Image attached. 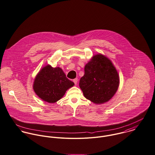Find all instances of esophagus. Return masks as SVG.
Returning <instances> with one entry per match:
<instances>
[{
	"label": "esophagus",
	"mask_w": 155,
	"mask_h": 155,
	"mask_svg": "<svg viewBox=\"0 0 155 155\" xmlns=\"http://www.w3.org/2000/svg\"><path fill=\"white\" fill-rule=\"evenodd\" d=\"M73 82L74 83V84H77V83H78V78H75L74 79H73Z\"/></svg>",
	"instance_id": "34e87169"
}]
</instances>
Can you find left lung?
Returning a JSON list of instances; mask_svg holds the SVG:
<instances>
[{"instance_id":"8db88e82","label":"left lung","mask_w":155,"mask_h":155,"mask_svg":"<svg viewBox=\"0 0 155 155\" xmlns=\"http://www.w3.org/2000/svg\"><path fill=\"white\" fill-rule=\"evenodd\" d=\"M119 84L118 73L111 61L98 54L92 57L85 65L79 86L86 98L96 104H101L113 98Z\"/></svg>"}]
</instances>
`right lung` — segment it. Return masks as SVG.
<instances>
[{
  "instance_id": "obj_1",
  "label": "right lung",
  "mask_w": 155,
  "mask_h": 155,
  "mask_svg": "<svg viewBox=\"0 0 155 155\" xmlns=\"http://www.w3.org/2000/svg\"><path fill=\"white\" fill-rule=\"evenodd\" d=\"M59 67L48 64L37 74L33 89L37 96L48 103H54L61 98L66 91L74 85Z\"/></svg>"
}]
</instances>
